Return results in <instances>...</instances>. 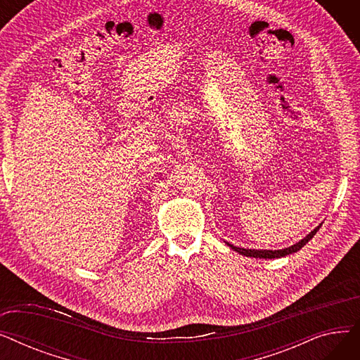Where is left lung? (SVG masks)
Masks as SVG:
<instances>
[{"mask_svg": "<svg viewBox=\"0 0 360 360\" xmlns=\"http://www.w3.org/2000/svg\"><path fill=\"white\" fill-rule=\"evenodd\" d=\"M319 228H321V224L318 226V228H315L308 236H305L304 239L299 240L297 243H295V245H292V247L285 248V250H277V251H269V250H245V248L233 247V245H231V243H228V245H229V247H231L232 250H235L236 252H239V254H242V255H247V257H254V258H280V257H286V255H289V254L297 252L302 247H304V245H307V243L314 238V235L319 231Z\"/></svg>", "mask_w": 360, "mask_h": 360, "instance_id": "left-lung-1", "label": "left lung"}]
</instances>
